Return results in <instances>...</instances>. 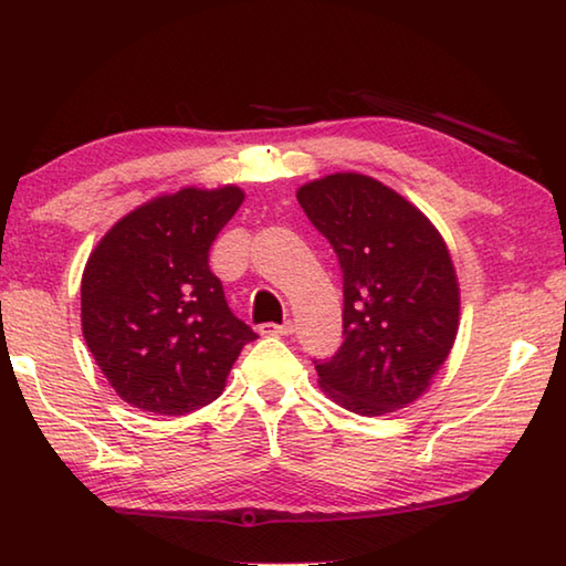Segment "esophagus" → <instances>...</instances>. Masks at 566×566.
<instances>
[{"label": "esophagus", "mask_w": 566, "mask_h": 566, "mask_svg": "<svg viewBox=\"0 0 566 566\" xmlns=\"http://www.w3.org/2000/svg\"><path fill=\"white\" fill-rule=\"evenodd\" d=\"M260 332L264 337H286V334L294 332V324L292 322H284V324H262Z\"/></svg>", "instance_id": "obj_1"}]
</instances>
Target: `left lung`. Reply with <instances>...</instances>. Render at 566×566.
<instances>
[{
	"instance_id": "8db88e82",
	"label": "left lung",
	"mask_w": 566,
	"mask_h": 566,
	"mask_svg": "<svg viewBox=\"0 0 566 566\" xmlns=\"http://www.w3.org/2000/svg\"><path fill=\"white\" fill-rule=\"evenodd\" d=\"M344 280V342L317 364L339 407L381 417L417 401L454 347L459 282L437 227L381 181L337 171L296 189Z\"/></svg>"
}]
</instances>
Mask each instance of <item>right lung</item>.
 I'll list each match as a JSON object with an SVG mask.
<instances>
[{"mask_svg":"<svg viewBox=\"0 0 566 566\" xmlns=\"http://www.w3.org/2000/svg\"><path fill=\"white\" fill-rule=\"evenodd\" d=\"M244 191L185 187L124 214L82 274V334L112 389L142 411L179 417L214 401L247 342L209 247Z\"/></svg>","mask_w":566,"mask_h":566,"instance_id":"add662e5","label":"right lung"}]
</instances>
